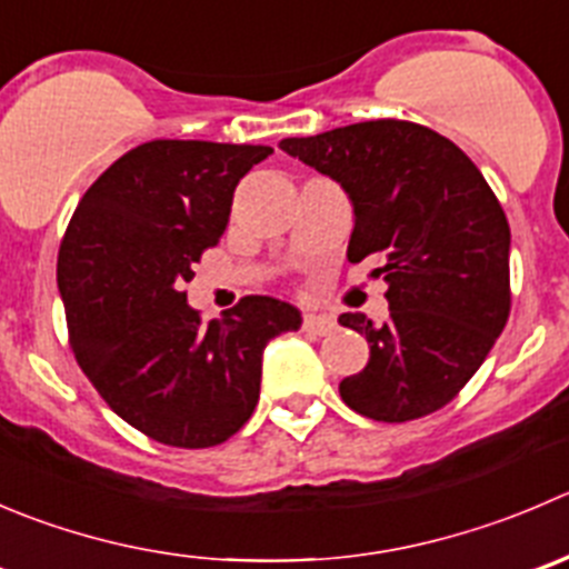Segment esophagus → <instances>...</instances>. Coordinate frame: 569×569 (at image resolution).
Returning <instances> with one entry per match:
<instances>
[{
    "label": "esophagus",
    "instance_id": "34e87169",
    "mask_svg": "<svg viewBox=\"0 0 569 569\" xmlns=\"http://www.w3.org/2000/svg\"><path fill=\"white\" fill-rule=\"evenodd\" d=\"M336 328V322H333V317H328V313H306V317H302V330H306V333H313V336H328L330 330Z\"/></svg>",
    "mask_w": 569,
    "mask_h": 569
}]
</instances>
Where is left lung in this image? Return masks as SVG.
Wrapping results in <instances>:
<instances>
[{
	"mask_svg": "<svg viewBox=\"0 0 569 569\" xmlns=\"http://www.w3.org/2000/svg\"><path fill=\"white\" fill-rule=\"evenodd\" d=\"M356 208L347 258L375 261L389 319L341 313L369 361L339 383L352 411L408 422L448 406L478 372L511 311L509 222L476 163L437 130L402 119L283 138Z\"/></svg>",
	"mask_w": 569,
	"mask_h": 569,
	"instance_id": "obj_1",
	"label": "left lung"
}]
</instances>
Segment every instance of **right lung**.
I'll return each instance as SVG.
<instances>
[{
  "instance_id": "right-lung-1",
  "label": "right lung",
  "mask_w": 569,
  "mask_h": 569,
  "mask_svg": "<svg viewBox=\"0 0 569 569\" xmlns=\"http://www.w3.org/2000/svg\"><path fill=\"white\" fill-rule=\"evenodd\" d=\"M272 147L158 138L82 194L58 252L69 347L102 400L169 448L222 445L252 417L269 339L300 328L274 297L202 322L186 283L228 228L233 191Z\"/></svg>"
}]
</instances>
